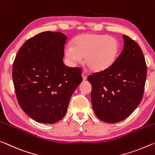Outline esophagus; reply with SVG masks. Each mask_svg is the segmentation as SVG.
Segmentation results:
<instances>
[{"label": "esophagus", "mask_w": 155, "mask_h": 155, "mask_svg": "<svg viewBox=\"0 0 155 155\" xmlns=\"http://www.w3.org/2000/svg\"><path fill=\"white\" fill-rule=\"evenodd\" d=\"M82 77L83 80H87V76L85 74H84V73H82Z\"/></svg>", "instance_id": "esophagus-1"}]
</instances>
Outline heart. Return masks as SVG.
Segmentation results:
<instances>
[{
    "label": "heart",
    "mask_w": 155,
    "mask_h": 155,
    "mask_svg": "<svg viewBox=\"0 0 155 155\" xmlns=\"http://www.w3.org/2000/svg\"><path fill=\"white\" fill-rule=\"evenodd\" d=\"M73 45L65 46V58L71 65L82 61L93 72H103L115 63L120 52V43L113 37L105 34H84L73 40Z\"/></svg>",
    "instance_id": "obj_1"
}]
</instances>
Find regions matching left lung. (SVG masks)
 I'll return each instance as SVG.
<instances>
[{"mask_svg":"<svg viewBox=\"0 0 155 155\" xmlns=\"http://www.w3.org/2000/svg\"><path fill=\"white\" fill-rule=\"evenodd\" d=\"M123 38L124 49L112 67L88 77L93 111L107 123L128 117L141 102L145 87L147 67L143 52L127 35Z\"/></svg>","mask_w":155,"mask_h":155,"instance_id":"8db88e82","label":"left lung"}]
</instances>
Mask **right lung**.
<instances>
[{"instance_id": "obj_1", "label": "right lung", "mask_w": 155, "mask_h": 155, "mask_svg": "<svg viewBox=\"0 0 155 155\" xmlns=\"http://www.w3.org/2000/svg\"><path fill=\"white\" fill-rule=\"evenodd\" d=\"M67 35L42 32L27 40L15 58L12 78L20 107L33 120L55 124L64 117L82 82L79 68L63 63Z\"/></svg>"}]
</instances>
